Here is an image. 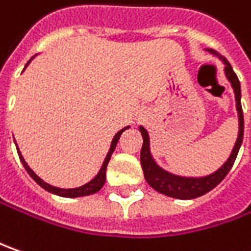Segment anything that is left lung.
<instances>
[{
  "label": "left lung",
  "mask_w": 251,
  "mask_h": 251,
  "mask_svg": "<svg viewBox=\"0 0 251 251\" xmlns=\"http://www.w3.org/2000/svg\"><path fill=\"white\" fill-rule=\"evenodd\" d=\"M205 51H208L210 54L214 56H218L222 64H224V72L230 83L233 93H235V100H236V111H238V119H239V133L236 143L232 149V152L229 155V158L215 172H212L210 175L205 176H180V175H175L172 172H168L164 168H161L160 165L155 162L154 157H152L151 150H150V136L149 132L140 126L139 130L142 133L143 137V146L142 151H140V162H142L143 174H144V179L149 185L151 186L154 190H157L161 195L168 196V197H174V199H179V200H190V199H196L200 196L208 193L212 190L217 185H220L222 179L228 175V172L232 168L233 162L236 160L239 149L243 142V111H242V104H240V82H239L238 76L233 72L232 66L229 64L225 58H222L220 54H217L215 51L205 48Z\"/></svg>",
  "instance_id": "8db88e82"
}]
</instances>
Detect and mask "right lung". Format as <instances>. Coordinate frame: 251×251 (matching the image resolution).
<instances>
[{"mask_svg":"<svg viewBox=\"0 0 251 251\" xmlns=\"http://www.w3.org/2000/svg\"><path fill=\"white\" fill-rule=\"evenodd\" d=\"M34 56H33V58H34ZM33 58H31V59H33ZM30 61L26 64V66L30 64ZM26 66H25V68H26ZM129 127H130V126H126V127H124V129H121V130L114 136V139H112V142H111V147H109L108 152H107V157H105V160H104V162H102V165H101V168H100L99 174L93 177L90 182H87L86 185L79 186V187H75V189H61V187H55V186L48 185L47 182H44L41 177L37 176V175L33 172V169L27 165V162L25 161L23 155L21 154V151H19V149H18V144H16V150H18L19 160H21V162L23 164L25 169L27 171V174H29V175L31 176V179H33L37 185L41 186L44 190H47V192H50V193H54V195L56 196H61V197H69V199H74V197H83V196H89V195H94V193H97L99 190H101V187L104 186V183H105V179H107V165H108L109 158H111L112 152H114L115 147H117L118 140H119L121 134L124 133L126 129H129ZM13 140H15V139H13Z\"/></svg>","mask_w":251,"mask_h":251,"instance_id":"obj_1","label":"right lung"}]
</instances>
